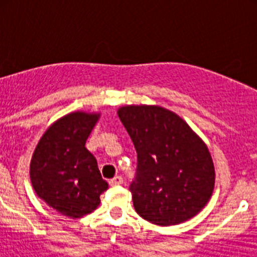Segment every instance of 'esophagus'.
I'll use <instances>...</instances> for the list:
<instances>
[{"label": "esophagus", "instance_id": "obj_1", "mask_svg": "<svg viewBox=\"0 0 257 257\" xmlns=\"http://www.w3.org/2000/svg\"><path fill=\"white\" fill-rule=\"evenodd\" d=\"M122 183H123V178H122L121 175H117V176H114V178L109 180L110 185H121Z\"/></svg>", "mask_w": 257, "mask_h": 257}]
</instances>
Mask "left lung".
I'll return each mask as SVG.
<instances>
[{
	"instance_id": "left-lung-1",
	"label": "left lung",
	"mask_w": 257,
	"mask_h": 257,
	"mask_svg": "<svg viewBox=\"0 0 257 257\" xmlns=\"http://www.w3.org/2000/svg\"><path fill=\"white\" fill-rule=\"evenodd\" d=\"M118 117L138 153L135 179L128 188L136 212L163 226L197 215L215 184L205 143L178 114L161 106H123Z\"/></svg>"
}]
</instances>
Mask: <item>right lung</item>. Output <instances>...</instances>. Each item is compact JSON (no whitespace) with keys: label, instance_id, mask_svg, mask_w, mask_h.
<instances>
[{"label":"right lung","instance_id":"add662e5","mask_svg":"<svg viewBox=\"0 0 257 257\" xmlns=\"http://www.w3.org/2000/svg\"><path fill=\"white\" fill-rule=\"evenodd\" d=\"M99 114L74 112L47 128L31 161L35 192L65 216L81 217L100 203L108 189L95 157L85 144Z\"/></svg>","mask_w":257,"mask_h":257}]
</instances>
